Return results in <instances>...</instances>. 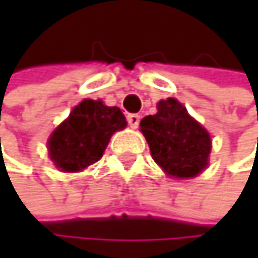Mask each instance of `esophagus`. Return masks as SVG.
Returning a JSON list of instances; mask_svg holds the SVG:
<instances>
[{
    "instance_id": "34e87169",
    "label": "esophagus",
    "mask_w": 258,
    "mask_h": 258,
    "mask_svg": "<svg viewBox=\"0 0 258 258\" xmlns=\"http://www.w3.org/2000/svg\"><path fill=\"white\" fill-rule=\"evenodd\" d=\"M126 120H128V125H130L132 128H138L139 120H141V116L139 114H128L126 116Z\"/></svg>"
}]
</instances>
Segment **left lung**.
I'll return each mask as SVG.
<instances>
[{"label": "left lung", "mask_w": 258, "mask_h": 258, "mask_svg": "<svg viewBox=\"0 0 258 258\" xmlns=\"http://www.w3.org/2000/svg\"><path fill=\"white\" fill-rule=\"evenodd\" d=\"M155 162L172 178H194L209 164L211 135L173 97L158 103V113L141 120Z\"/></svg>", "instance_id": "8db88e82"}]
</instances>
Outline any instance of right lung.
<instances>
[{"instance_id":"obj_1","label":"right lung","mask_w":258,"mask_h":258,"mask_svg":"<svg viewBox=\"0 0 258 258\" xmlns=\"http://www.w3.org/2000/svg\"><path fill=\"white\" fill-rule=\"evenodd\" d=\"M125 126V116L117 106L85 99L49 136V156L58 170L80 172L102 158L111 136Z\"/></svg>"}]
</instances>
